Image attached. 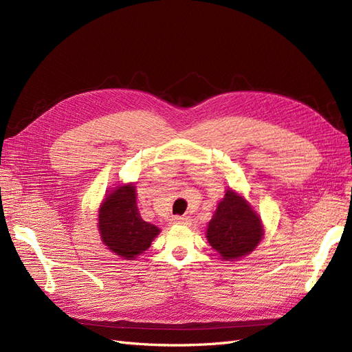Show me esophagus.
Masks as SVG:
<instances>
[{
	"label": "esophagus",
	"mask_w": 352,
	"mask_h": 352,
	"mask_svg": "<svg viewBox=\"0 0 352 352\" xmlns=\"http://www.w3.org/2000/svg\"><path fill=\"white\" fill-rule=\"evenodd\" d=\"M172 221L175 223V225H189L190 217L189 216H175L172 219Z\"/></svg>",
	"instance_id": "34e87169"
}]
</instances>
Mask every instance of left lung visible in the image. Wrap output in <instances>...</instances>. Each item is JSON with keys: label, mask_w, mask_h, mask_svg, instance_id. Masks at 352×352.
<instances>
[{"label": "left lung", "mask_w": 352, "mask_h": 352, "mask_svg": "<svg viewBox=\"0 0 352 352\" xmlns=\"http://www.w3.org/2000/svg\"><path fill=\"white\" fill-rule=\"evenodd\" d=\"M263 223L248 201L228 189L207 228V241L223 260H239L257 248Z\"/></svg>", "instance_id": "8db88e82"}]
</instances>
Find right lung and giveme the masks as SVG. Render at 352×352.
<instances>
[{"mask_svg":"<svg viewBox=\"0 0 352 352\" xmlns=\"http://www.w3.org/2000/svg\"><path fill=\"white\" fill-rule=\"evenodd\" d=\"M98 230L105 247L124 260H135L160 233L157 226L142 220L133 184L117 186L105 195L98 212Z\"/></svg>","mask_w":352,"mask_h":352,"instance_id":"obj_1","label":"right lung"}]
</instances>
